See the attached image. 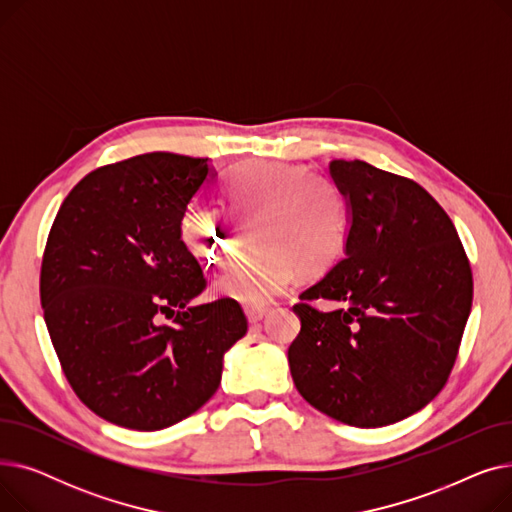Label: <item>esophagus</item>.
Wrapping results in <instances>:
<instances>
[{"instance_id":"1","label":"esophagus","mask_w":512,"mask_h":512,"mask_svg":"<svg viewBox=\"0 0 512 512\" xmlns=\"http://www.w3.org/2000/svg\"><path fill=\"white\" fill-rule=\"evenodd\" d=\"M245 313H247L251 324H255V321L263 319V315L267 313V309H265V307H245Z\"/></svg>"}]
</instances>
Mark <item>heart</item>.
I'll return each instance as SVG.
<instances>
[{"label":"heart","instance_id":"heart-1","mask_svg":"<svg viewBox=\"0 0 512 512\" xmlns=\"http://www.w3.org/2000/svg\"><path fill=\"white\" fill-rule=\"evenodd\" d=\"M222 195L242 224H255V253L230 263L215 282L220 294L265 305L282 294L297 270L321 274L342 255L351 209L342 186L324 174L282 161L253 159L230 170ZM180 238L203 265L220 267L234 253L238 226L220 205H191Z\"/></svg>","mask_w":512,"mask_h":512}]
</instances>
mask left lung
Here are the masks:
<instances>
[{
    "mask_svg": "<svg viewBox=\"0 0 512 512\" xmlns=\"http://www.w3.org/2000/svg\"><path fill=\"white\" fill-rule=\"evenodd\" d=\"M351 209L344 257L301 294L288 348L297 390L317 411L382 427L444 388L473 303V276L452 220L417 182L367 161L334 159ZM317 298L336 300L319 312Z\"/></svg>",
    "mask_w": 512,
    "mask_h": 512,
    "instance_id": "1",
    "label": "left lung"
}]
</instances>
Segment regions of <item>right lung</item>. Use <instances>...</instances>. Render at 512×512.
<instances>
[{"mask_svg": "<svg viewBox=\"0 0 512 512\" xmlns=\"http://www.w3.org/2000/svg\"><path fill=\"white\" fill-rule=\"evenodd\" d=\"M209 178L201 157L137 155L87 174L53 220L43 317L66 380L105 421L155 432L193 415L247 334L234 299L191 305L205 278L180 220Z\"/></svg>", "mask_w": 512, "mask_h": 512, "instance_id": "right-lung-1", "label": "right lung"}]
</instances>
